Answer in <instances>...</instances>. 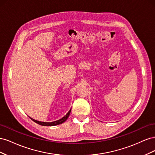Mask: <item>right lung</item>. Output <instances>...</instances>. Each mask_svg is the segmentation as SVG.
I'll list each match as a JSON object with an SVG mask.
<instances>
[{"mask_svg": "<svg viewBox=\"0 0 155 155\" xmlns=\"http://www.w3.org/2000/svg\"><path fill=\"white\" fill-rule=\"evenodd\" d=\"M70 111H71V109H70L68 113L65 115L64 117H63V118L61 119L60 120H58L57 121H52V122H43V121H37V120H35L34 119H33L31 118H30L31 120H33L34 121V122L38 124L39 125H43V126H53V125H59V124H63V122H64L65 121H66L67 120V118H68V116L70 114Z\"/></svg>", "mask_w": 155, "mask_h": 155, "instance_id": "right-lung-1", "label": "right lung"}]
</instances>
